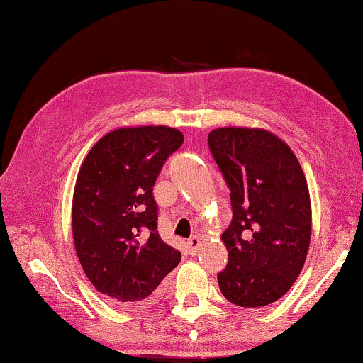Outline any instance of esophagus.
I'll use <instances>...</instances> for the list:
<instances>
[{
  "label": "esophagus",
  "mask_w": 363,
  "mask_h": 363,
  "mask_svg": "<svg viewBox=\"0 0 363 363\" xmlns=\"http://www.w3.org/2000/svg\"><path fill=\"white\" fill-rule=\"evenodd\" d=\"M186 247H188V252H189V255H196L198 253V250H199V247H201V238L199 237H191V238H188V242H186Z\"/></svg>",
  "instance_id": "obj_1"
}]
</instances>
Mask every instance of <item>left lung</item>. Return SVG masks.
<instances>
[{
  "mask_svg": "<svg viewBox=\"0 0 363 363\" xmlns=\"http://www.w3.org/2000/svg\"><path fill=\"white\" fill-rule=\"evenodd\" d=\"M211 154L230 189L232 222L222 233L228 263L220 292L238 306L276 302L302 271L311 235L310 193L297 157L264 130L219 128Z\"/></svg>",
  "mask_w": 363,
  "mask_h": 363,
  "instance_id": "1",
  "label": "left lung"
}]
</instances>
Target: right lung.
Here are the masks:
<instances>
[{
	"label": "right lung",
	"mask_w": 363,
	"mask_h": 363,
	"mask_svg": "<svg viewBox=\"0 0 363 363\" xmlns=\"http://www.w3.org/2000/svg\"><path fill=\"white\" fill-rule=\"evenodd\" d=\"M185 141L175 128H120L99 139L77 174L72 237L92 286L121 306L146 303L182 253L159 235L152 189Z\"/></svg>",
	"instance_id": "obj_1"
}]
</instances>
